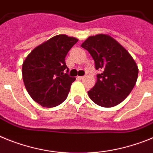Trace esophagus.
<instances>
[{
	"instance_id": "34e87169",
	"label": "esophagus",
	"mask_w": 153,
	"mask_h": 153,
	"mask_svg": "<svg viewBox=\"0 0 153 153\" xmlns=\"http://www.w3.org/2000/svg\"><path fill=\"white\" fill-rule=\"evenodd\" d=\"M84 78H85V76H78L77 77V78H78V79H80V80L81 79H83Z\"/></svg>"
}]
</instances>
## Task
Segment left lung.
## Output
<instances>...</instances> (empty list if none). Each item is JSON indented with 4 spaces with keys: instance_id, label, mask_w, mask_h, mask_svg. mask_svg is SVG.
I'll list each match as a JSON object with an SVG mask.
<instances>
[{
    "instance_id": "8db88e82",
    "label": "left lung",
    "mask_w": 153,
    "mask_h": 153,
    "mask_svg": "<svg viewBox=\"0 0 153 153\" xmlns=\"http://www.w3.org/2000/svg\"><path fill=\"white\" fill-rule=\"evenodd\" d=\"M82 48L95 62L97 75L95 86L88 91L91 101L109 108L119 105L132 91L138 78V67L129 53L114 38L97 34L86 39Z\"/></svg>"
}]
</instances>
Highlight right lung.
Returning <instances> with one entry per match:
<instances>
[{
  "instance_id": "obj_1",
  "label": "right lung",
  "mask_w": 153,
  "mask_h": 153,
  "mask_svg": "<svg viewBox=\"0 0 153 153\" xmlns=\"http://www.w3.org/2000/svg\"><path fill=\"white\" fill-rule=\"evenodd\" d=\"M78 41L58 34L35 48L24 62L25 88L33 100L43 107H55L67 99L75 78L69 76L65 57Z\"/></svg>"
}]
</instances>
